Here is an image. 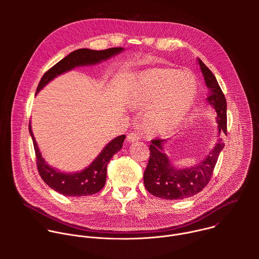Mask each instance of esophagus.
Listing matches in <instances>:
<instances>
[{"label": "esophagus", "instance_id": "1", "mask_svg": "<svg viewBox=\"0 0 259 259\" xmlns=\"http://www.w3.org/2000/svg\"><path fill=\"white\" fill-rule=\"evenodd\" d=\"M139 138H140V136H139V134L136 133V132H131V133L128 134V136H127V140H128L129 142L137 141Z\"/></svg>", "mask_w": 259, "mask_h": 259}]
</instances>
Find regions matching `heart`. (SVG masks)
I'll return each instance as SVG.
<instances>
[{
	"label": "heart",
	"mask_w": 259,
	"mask_h": 259,
	"mask_svg": "<svg viewBox=\"0 0 259 259\" xmlns=\"http://www.w3.org/2000/svg\"><path fill=\"white\" fill-rule=\"evenodd\" d=\"M197 92L198 84L191 72L152 68L140 73L129 101L135 107L151 105L146 121L152 129L163 132L175 127L189 113Z\"/></svg>",
	"instance_id": "b5f03b06"
}]
</instances>
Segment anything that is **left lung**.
I'll use <instances>...</instances> for the list:
<instances>
[{"label": "left lung", "mask_w": 259, "mask_h": 259, "mask_svg": "<svg viewBox=\"0 0 259 259\" xmlns=\"http://www.w3.org/2000/svg\"><path fill=\"white\" fill-rule=\"evenodd\" d=\"M207 87L211 90L207 100L217 113L218 131L227 135V100L212 71L199 59ZM161 139H153L150 145V160L143 174L144 187L153 196L165 200H180L195 196L209 183L214 167L225 143L218 139L210 155L196 166L186 169L174 168L164 154Z\"/></svg>", "instance_id": "obj_1"}]
</instances>
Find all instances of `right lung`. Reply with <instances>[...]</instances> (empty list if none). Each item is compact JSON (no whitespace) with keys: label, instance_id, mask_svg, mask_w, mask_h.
<instances>
[{"label":"right lung","instance_id":"right-lung-1","mask_svg":"<svg viewBox=\"0 0 259 259\" xmlns=\"http://www.w3.org/2000/svg\"><path fill=\"white\" fill-rule=\"evenodd\" d=\"M124 48L122 47H116L100 51L85 48L72 51L44 73L35 93H38L52 79L59 76L62 72L70 70L76 66L98 63L122 52ZM28 130L32 138L35 162L40 176L52 190L63 196L70 197L89 196L101 191L105 184L107 163L116 153L122 149L124 139L126 137L125 135H121L107 143V145L91 163V165L83 171L78 173H63L50 167L45 162L33 137L30 124L28 125Z\"/></svg>","mask_w":259,"mask_h":259}]
</instances>
